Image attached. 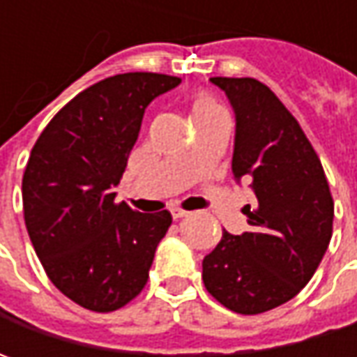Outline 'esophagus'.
<instances>
[{
	"label": "esophagus",
	"mask_w": 357,
	"mask_h": 357,
	"mask_svg": "<svg viewBox=\"0 0 357 357\" xmlns=\"http://www.w3.org/2000/svg\"><path fill=\"white\" fill-rule=\"evenodd\" d=\"M171 214H172V218H183V216H186V211H183V208H176V206H174V208H171Z\"/></svg>",
	"instance_id": "obj_1"
}]
</instances>
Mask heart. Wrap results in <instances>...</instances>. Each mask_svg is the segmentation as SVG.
I'll use <instances>...</instances> for the list:
<instances>
[{
    "mask_svg": "<svg viewBox=\"0 0 357 357\" xmlns=\"http://www.w3.org/2000/svg\"><path fill=\"white\" fill-rule=\"evenodd\" d=\"M214 111H218V105L214 103L211 97H206V95L195 97V101H192V117H204V115H211Z\"/></svg>",
    "mask_w": 357,
    "mask_h": 357,
    "instance_id": "obj_1",
    "label": "heart"
}]
</instances>
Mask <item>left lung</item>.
Masks as SVG:
<instances>
[{
  "instance_id": "8db88e82",
  "label": "left lung",
  "mask_w": 357,
  "mask_h": 357,
  "mask_svg": "<svg viewBox=\"0 0 357 357\" xmlns=\"http://www.w3.org/2000/svg\"><path fill=\"white\" fill-rule=\"evenodd\" d=\"M236 115L232 174L248 181L250 230L222 232L202 260V280L228 310L252 316L292 300L332 238L334 200L322 162L294 115L252 77H213Z\"/></svg>"
}]
</instances>
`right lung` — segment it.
I'll list each match as a JSON object with an SVG mask.
<instances>
[{"label":"right lung","instance_id":"add662e5","mask_svg":"<svg viewBox=\"0 0 357 357\" xmlns=\"http://www.w3.org/2000/svg\"><path fill=\"white\" fill-rule=\"evenodd\" d=\"M178 77L123 73L81 91L39 135L23 172L29 238L41 264L69 300L113 312L141 294L169 211L143 214L115 202L144 109Z\"/></svg>","mask_w":357,"mask_h":357}]
</instances>
